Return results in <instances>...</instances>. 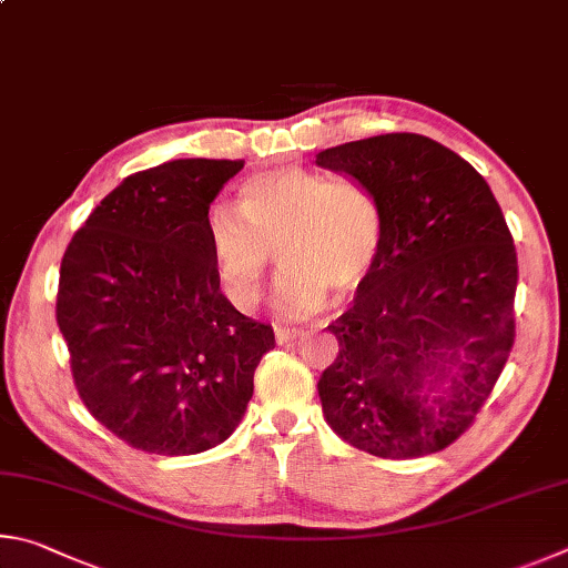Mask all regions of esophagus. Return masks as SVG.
Listing matches in <instances>:
<instances>
[{
    "mask_svg": "<svg viewBox=\"0 0 568 568\" xmlns=\"http://www.w3.org/2000/svg\"><path fill=\"white\" fill-rule=\"evenodd\" d=\"M274 334H276L278 344H292V342L302 339V336H304L302 329H292V326H276Z\"/></svg>",
    "mask_w": 568,
    "mask_h": 568,
    "instance_id": "1",
    "label": "esophagus"
}]
</instances>
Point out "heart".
I'll use <instances>...</instances> for the list:
<instances>
[{
	"label": "heart",
	"instance_id": "heart-1",
	"mask_svg": "<svg viewBox=\"0 0 568 568\" xmlns=\"http://www.w3.org/2000/svg\"><path fill=\"white\" fill-rule=\"evenodd\" d=\"M204 234L222 292L239 312L256 306L276 248L284 266L276 310L300 320L320 312L329 292L352 294L372 276L384 248V216L362 184L282 166L246 176L239 209L209 206Z\"/></svg>",
	"mask_w": 568,
	"mask_h": 568
}]
</instances>
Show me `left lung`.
Instances as JSON below:
<instances>
[{
    "instance_id": "left-lung-1",
    "label": "left lung",
    "mask_w": 568,
    "mask_h": 568,
    "mask_svg": "<svg viewBox=\"0 0 568 568\" xmlns=\"http://www.w3.org/2000/svg\"><path fill=\"white\" fill-rule=\"evenodd\" d=\"M316 164L359 182L384 216V248L329 329L320 376L332 429L382 459L454 444L509 359L519 282L514 236L486 179L429 136L396 132L332 146Z\"/></svg>"
}]
</instances>
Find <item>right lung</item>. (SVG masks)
Returning <instances> with one entry per match:
<instances>
[{
  "mask_svg": "<svg viewBox=\"0 0 568 568\" xmlns=\"http://www.w3.org/2000/svg\"><path fill=\"white\" fill-rule=\"evenodd\" d=\"M244 159H176L129 174L59 268L57 324L79 399L132 449L186 456L236 429L274 329L219 290L204 216Z\"/></svg>",
  "mask_w": 568,
  "mask_h": 568,
  "instance_id": "add662e5",
  "label": "right lung"
}]
</instances>
